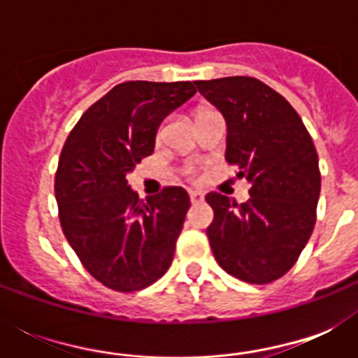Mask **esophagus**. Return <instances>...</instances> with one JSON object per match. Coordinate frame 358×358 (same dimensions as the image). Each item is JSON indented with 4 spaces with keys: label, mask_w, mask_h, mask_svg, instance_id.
I'll return each mask as SVG.
<instances>
[{
    "label": "esophagus",
    "mask_w": 358,
    "mask_h": 358,
    "mask_svg": "<svg viewBox=\"0 0 358 358\" xmlns=\"http://www.w3.org/2000/svg\"><path fill=\"white\" fill-rule=\"evenodd\" d=\"M189 199L193 204H199V202H202V199H204V196H202L201 191H189Z\"/></svg>",
    "instance_id": "34e87169"
}]
</instances>
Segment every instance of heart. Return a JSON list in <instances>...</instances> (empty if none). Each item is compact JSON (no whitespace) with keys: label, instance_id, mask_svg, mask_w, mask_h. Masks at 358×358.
I'll return each mask as SVG.
<instances>
[{"label":"heart","instance_id":"obj_1","mask_svg":"<svg viewBox=\"0 0 358 358\" xmlns=\"http://www.w3.org/2000/svg\"><path fill=\"white\" fill-rule=\"evenodd\" d=\"M185 174H187V176H195V174H196L195 165H189V167L185 169Z\"/></svg>","mask_w":358,"mask_h":358}]
</instances>
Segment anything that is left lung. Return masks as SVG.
<instances>
[{"instance_id": "left-lung-1", "label": "left lung", "mask_w": 358, "mask_h": 358, "mask_svg": "<svg viewBox=\"0 0 358 358\" xmlns=\"http://www.w3.org/2000/svg\"><path fill=\"white\" fill-rule=\"evenodd\" d=\"M227 120V162L250 182L243 204L208 193L206 234L224 271L269 284L294 267L316 224L322 189L316 146L289 102L249 76L195 81Z\"/></svg>"}]
</instances>
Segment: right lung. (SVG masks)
<instances>
[{
    "label": "right lung",
    "instance_id": "right-lung-1",
    "mask_svg": "<svg viewBox=\"0 0 358 358\" xmlns=\"http://www.w3.org/2000/svg\"><path fill=\"white\" fill-rule=\"evenodd\" d=\"M195 92L191 81L120 83L87 109L61 150L55 199L64 238L115 292L150 286L173 262L189 195L171 185L141 201L126 176L154 152L162 120Z\"/></svg>",
    "mask_w": 358,
    "mask_h": 358
}]
</instances>
